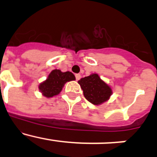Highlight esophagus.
I'll return each instance as SVG.
<instances>
[{
	"label": "esophagus",
	"mask_w": 157,
	"mask_h": 157,
	"mask_svg": "<svg viewBox=\"0 0 157 157\" xmlns=\"http://www.w3.org/2000/svg\"><path fill=\"white\" fill-rule=\"evenodd\" d=\"M75 77H76V80H79L80 79V77H81V76H80V74H75Z\"/></svg>",
	"instance_id": "1"
}]
</instances>
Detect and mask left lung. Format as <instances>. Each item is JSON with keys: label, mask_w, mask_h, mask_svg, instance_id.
<instances>
[{"label": "left lung", "mask_w": 157, "mask_h": 157, "mask_svg": "<svg viewBox=\"0 0 157 157\" xmlns=\"http://www.w3.org/2000/svg\"><path fill=\"white\" fill-rule=\"evenodd\" d=\"M78 83L81 86L85 98L93 105H99L107 101L112 95V89L102 81L96 74L80 79Z\"/></svg>", "instance_id": "obj_1"}]
</instances>
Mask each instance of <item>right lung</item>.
Segmentation results:
<instances>
[{
	"mask_svg": "<svg viewBox=\"0 0 157 157\" xmlns=\"http://www.w3.org/2000/svg\"><path fill=\"white\" fill-rule=\"evenodd\" d=\"M75 80V76L70 71L61 72L60 70H53L46 80L39 85V90L43 96L50 98L58 95L65 83Z\"/></svg>",
	"mask_w": 157,
	"mask_h": 157,
	"instance_id": "obj_1",
	"label": "right lung"
}]
</instances>
